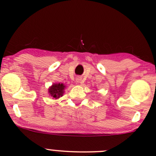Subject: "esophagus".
Returning <instances> with one entry per match:
<instances>
[{"label":"esophagus","instance_id":"34e87169","mask_svg":"<svg viewBox=\"0 0 156 156\" xmlns=\"http://www.w3.org/2000/svg\"><path fill=\"white\" fill-rule=\"evenodd\" d=\"M76 82L78 83H81V80H82V78H80V77H78V78H76Z\"/></svg>","mask_w":156,"mask_h":156}]
</instances>
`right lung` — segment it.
Returning a JSON list of instances; mask_svg holds the SVG:
<instances>
[{
    "instance_id": "add662e5",
    "label": "right lung",
    "mask_w": 156,
    "mask_h": 156,
    "mask_svg": "<svg viewBox=\"0 0 156 156\" xmlns=\"http://www.w3.org/2000/svg\"><path fill=\"white\" fill-rule=\"evenodd\" d=\"M66 88V85L63 83H53L48 88V93L50 96L54 99H58L63 96L64 90Z\"/></svg>"
}]
</instances>
